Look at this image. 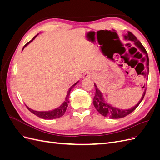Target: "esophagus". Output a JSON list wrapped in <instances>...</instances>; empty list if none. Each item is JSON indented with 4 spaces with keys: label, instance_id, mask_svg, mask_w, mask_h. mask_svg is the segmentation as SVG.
<instances>
[{
    "label": "esophagus",
    "instance_id": "esophagus-1",
    "mask_svg": "<svg viewBox=\"0 0 160 160\" xmlns=\"http://www.w3.org/2000/svg\"><path fill=\"white\" fill-rule=\"evenodd\" d=\"M91 77H92V75H91V74L90 73V72H88V73H85L83 75L84 78H91Z\"/></svg>",
    "mask_w": 160,
    "mask_h": 160
}]
</instances>
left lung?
<instances>
[{
	"label": "left lung",
	"mask_w": 160,
	"mask_h": 160,
	"mask_svg": "<svg viewBox=\"0 0 160 160\" xmlns=\"http://www.w3.org/2000/svg\"><path fill=\"white\" fill-rule=\"evenodd\" d=\"M123 38L125 41L133 42L134 43V45L137 47H138L139 49L141 50V51H142L145 54V55H146V67H147V71H148V74L149 73V58H148L147 51L146 49H145V48L143 47L142 43L140 42L138 40L136 37L133 35V34L129 31L128 32L126 35H123ZM94 85H95V95L93 98V105L95 106V108L97 110H98V111L100 114L103 115L104 117L109 118L110 119L122 118L125 117V116H127L128 115L130 114L132 112H133V111L138 107V105L140 104V103L142 102V101L143 100L145 96V94H146V89L144 91L141 99L139 101L138 104L135 105L134 107L128 109H118L117 108L113 107V106L111 105L109 103L106 102L103 98V93H101L100 90H99L97 85L95 84Z\"/></svg>",
	"instance_id": "1"
}]
</instances>
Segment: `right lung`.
Here are the masks:
<instances>
[{
  "mask_svg": "<svg viewBox=\"0 0 160 160\" xmlns=\"http://www.w3.org/2000/svg\"><path fill=\"white\" fill-rule=\"evenodd\" d=\"M38 35V34H37V35L36 36L32 38V39L31 41H30L28 42H27V44L23 47L22 48V50L25 49V47H27L28 44H29L30 42H31L35 38H36V37ZM79 81L76 82V83L72 85L71 88H69V89L68 90V92H67V94L66 95V98H65V101L63 102V103H62L61 106H59V108H55L54 109L52 110H51V111H35L33 109H31V108H29L28 107V106L26 105V107L27 108V109L29 110L31 113H32L33 114H35V115L38 116V117H39L41 118H42L44 119H57V118H61L62 117V115H63L65 113L66 111V109L67 108V107H68V104L69 103V95H70V91L72 89V88H73V87L75 85H76L77 83H78Z\"/></svg>",
  "mask_w": 160,
  "mask_h": 160,
  "instance_id": "right-lung-1",
  "label": "right lung"
}]
</instances>
